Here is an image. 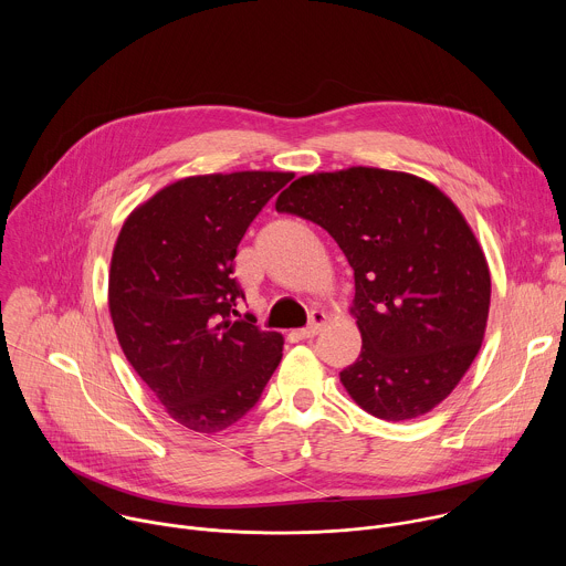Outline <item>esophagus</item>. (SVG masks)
Listing matches in <instances>:
<instances>
[{
  "instance_id": "34e87169",
  "label": "esophagus",
  "mask_w": 566,
  "mask_h": 566,
  "mask_svg": "<svg viewBox=\"0 0 566 566\" xmlns=\"http://www.w3.org/2000/svg\"><path fill=\"white\" fill-rule=\"evenodd\" d=\"M325 322H327V315H325V311H311V315H308V325L300 332V336L302 338H313V336H317L319 334V329L325 327Z\"/></svg>"
}]
</instances>
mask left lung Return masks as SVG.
Wrapping results in <instances>:
<instances>
[{"label": "left lung", "mask_w": 566, "mask_h": 566, "mask_svg": "<svg viewBox=\"0 0 566 566\" xmlns=\"http://www.w3.org/2000/svg\"><path fill=\"white\" fill-rule=\"evenodd\" d=\"M277 212L325 228L354 269L363 336L340 380L382 421H412L459 385L486 334L491 271L459 208L408 172L349 168L295 179Z\"/></svg>", "instance_id": "1"}]
</instances>
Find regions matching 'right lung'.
Returning <instances> with one entry per match:
<instances>
[{
	"label": "right lung",
	"instance_id": "1",
	"mask_svg": "<svg viewBox=\"0 0 566 566\" xmlns=\"http://www.w3.org/2000/svg\"><path fill=\"white\" fill-rule=\"evenodd\" d=\"M293 172L188 177L123 223L109 269V313L123 354L184 428L214 434L260 400L282 360V336L232 319V277L251 221Z\"/></svg>",
	"mask_w": 566,
	"mask_h": 566
}]
</instances>
